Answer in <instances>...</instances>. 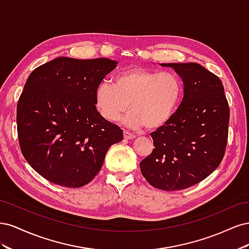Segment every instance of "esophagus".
Listing matches in <instances>:
<instances>
[{"instance_id": "34e87169", "label": "esophagus", "mask_w": 249, "mask_h": 249, "mask_svg": "<svg viewBox=\"0 0 249 249\" xmlns=\"http://www.w3.org/2000/svg\"><path fill=\"white\" fill-rule=\"evenodd\" d=\"M124 139L131 140V139H134L136 136H135V135H133L132 133H130L129 131H124Z\"/></svg>"}]
</instances>
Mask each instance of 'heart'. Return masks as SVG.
<instances>
[{
  "label": "heart",
  "instance_id": "1",
  "mask_svg": "<svg viewBox=\"0 0 249 249\" xmlns=\"http://www.w3.org/2000/svg\"><path fill=\"white\" fill-rule=\"evenodd\" d=\"M182 93L180 81L169 71L157 72L130 67L119 72L114 83L104 82L95 90V105L101 115L116 122L129 109L125 124L134 129L145 125L156 130L175 114Z\"/></svg>",
  "mask_w": 249,
  "mask_h": 249
}]
</instances>
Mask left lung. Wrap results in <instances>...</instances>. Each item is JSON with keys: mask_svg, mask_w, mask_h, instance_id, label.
<instances>
[{"mask_svg": "<svg viewBox=\"0 0 249 249\" xmlns=\"http://www.w3.org/2000/svg\"><path fill=\"white\" fill-rule=\"evenodd\" d=\"M184 83V97L169 122L150 133L152 154L142 176L158 189L177 191L209 177L221 163L229 137L230 107L221 80L198 63H162Z\"/></svg>", "mask_w": 249, "mask_h": 249, "instance_id": "obj_1", "label": "left lung"}]
</instances>
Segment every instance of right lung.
<instances>
[{
    "label": "right lung",
    "instance_id": "obj_1",
    "mask_svg": "<svg viewBox=\"0 0 249 249\" xmlns=\"http://www.w3.org/2000/svg\"><path fill=\"white\" fill-rule=\"evenodd\" d=\"M117 62L59 57L35 69L17 109L18 142L31 167L50 182L79 188L100 172L120 127L95 107V90Z\"/></svg>",
    "mask_w": 249,
    "mask_h": 249
}]
</instances>
